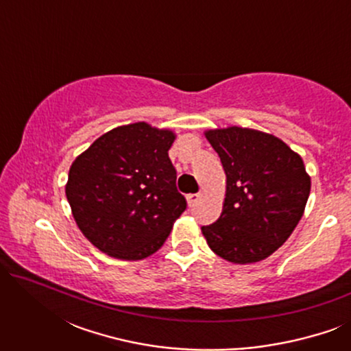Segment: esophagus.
I'll list each match as a JSON object with an SVG mask.
<instances>
[{
	"mask_svg": "<svg viewBox=\"0 0 351 351\" xmlns=\"http://www.w3.org/2000/svg\"><path fill=\"white\" fill-rule=\"evenodd\" d=\"M199 198H201L199 193H190V195H186V201H189L190 206H195L196 203H198Z\"/></svg>",
	"mask_w": 351,
	"mask_h": 351,
	"instance_id": "1",
	"label": "esophagus"
}]
</instances>
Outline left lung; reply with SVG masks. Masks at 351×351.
Masks as SVG:
<instances>
[{
	"label": "left lung",
	"instance_id": "left-lung-1",
	"mask_svg": "<svg viewBox=\"0 0 351 351\" xmlns=\"http://www.w3.org/2000/svg\"><path fill=\"white\" fill-rule=\"evenodd\" d=\"M222 161L227 190L217 222L201 227L209 247L232 263L271 256L299 223L311 180L299 153L249 128L204 132Z\"/></svg>",
	"mask_w": 351,
	"mask_h": 351
}]
</instances>
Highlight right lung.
I'll use <instances>...</instances> for the list:
<instances>
[{"label":"right lung","instance_id":"1","mask_svg":"<svg viewBox=\"0 0 351 351\" xmlns=\"http://www.w3.org/2000/svg\"><path fill=\"white\" fill-rule=\"evenodd\" d=\"M171 129L145 121L100 136L70 167L65 195L81 233L121 261L155 254L186 208L176 189Z\"/></svg>","mask_w":351,"mask_h":351}]
</instances>
